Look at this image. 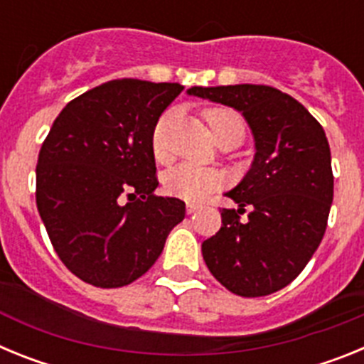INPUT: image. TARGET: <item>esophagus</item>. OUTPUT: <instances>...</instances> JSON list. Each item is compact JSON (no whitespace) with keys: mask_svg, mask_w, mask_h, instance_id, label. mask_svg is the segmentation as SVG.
I'll return each mask as SVG.
<instances>
[{"mask_svg":"<svg viewBox=\"0 0 364 364\" xmlns=\"http://www.w3.org/2000/svg\"><path fill=\"white\" fill-rule=\"evenodd\" d=\"M198 210H200V205H198V204H193V202H188V205H186V211H188L189 215L197 213Z\"/></svg>","mask_w":364,"mask_h":364,"instance_id":"34e87169","label":"esophagus"}]
</instances>
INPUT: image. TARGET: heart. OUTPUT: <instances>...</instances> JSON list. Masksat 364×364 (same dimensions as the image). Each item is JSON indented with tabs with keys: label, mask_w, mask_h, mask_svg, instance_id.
<instances>
[{
	"label": "heart",
	"mask_w": 364,
	"mask_h": 364,
	"mask_svg": "<svg viewBox=\"0 0 364 364\" xmlns=\"http://www.w3.org/2000/svg\"><path fill=\"white\" fill-rule=\"evenodd\" d=\"M171 122V114L166 112L153 129L151 136V147H153L154 159L159 162H167L171 156V151L167 146V127ZM205 122L210 125L211 133L215 138L220 136L230 129L244 131L242 118L235 111L226 107H213L205 111ZM226 176L222 175L217 169L211 167L195 166V164H180L173 167L171 171H167L164 176V189L171 197L182 198V200L197 202L205 198L211 193L218 191L224 186Z\"/></svg>",
	"instance_id": "obj_1"
}]
</instances>
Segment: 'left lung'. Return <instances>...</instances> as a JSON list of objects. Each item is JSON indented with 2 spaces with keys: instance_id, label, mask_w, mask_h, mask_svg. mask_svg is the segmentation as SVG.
Listing matches in <instances>:
<instances>
[{
  "instance_id": "left-lung-1",
  "label": "left lung",
  "mask_w": 364,
  "mask_h": 364,
  "mask_svg": "<svg viewBox=\"0 0 364 364\" xmlns=\"http://www.w3.org/2000/svg\"><path fill=\"white\" fill-rule=\"evenodd\" d=\"M189 95L240 111L255 136V160L228 197L222 226L202 242L205 266L231 294L262 297L304 269L324 237L333 200L332 156L323 125L269 85L191 87ZM252 210L240 221L245 208Z\"/></svg>"
}]
</instances>
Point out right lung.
<instances>
[{"instance_id":"right-lung-1","label":"right lung","mask_w":364,"mask_h":364,"mask_svg":"<svg viewBox=\"0 0 364 364\" xmlns=\"http://www.w3.org/2000/svg\"><path fill=\"white\" fill-rule=\"evenodd\" d=\"M178 83L112 80L70 100L41 144L36 204L54 252L96 288L131 284L184 220L159 186L151 136Z\"/></svg>"}]
</instances>
